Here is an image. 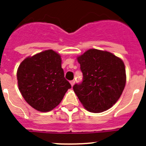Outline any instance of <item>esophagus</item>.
Listing matches in <instances>:
<instances>
[{"label": "esophagus", "instance_id": "1", "mask_svg": "<svg viewBox=\"0 0 146 146\" xmlns=\"http://www.w3.org/2000/svg\"><path fill=\"white\" fill-rule=\"evenodd\" d=\"M70 83H71V85H72V86H73L74 85V83H75V80H73L70 81Z\"/></svg>", "mask_w": 146, "mask_h": 146}]
</instances>
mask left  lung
I'll list each match as a JSON object with an SVG mask.
<instances>
[{
	"instance_id": "8db88e82",
	"label": "left lung",
	"mask_w": 146,
	"mask_h": 146,
	"mask_svg": "<svg viewBox=\"0 0 146 146\" xmlns=\"http://www.w3.org/2000/svg\"><path fill=\"white\" fill-rule=\"evenodd\" d=\"M82 82L73 86L87 110L101 113L115 104L126 85V70L121 58L107 51L91 49L77 58Z\"/></svg>"
}]
</instances>
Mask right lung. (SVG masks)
Returning <instances> with one entry per match:
<instances>
[{"mask_svg":"<svg viewBox=\"0 0 146 146\" xmlns=\"http://www.w3.org/2000/svg\"><path fill=\"white\" fill-rule=\"evenodd\" d=\"M17 76L22 96L40 112L54 109L72 88L64 77L60 55L52 50L25 58L18 68Z\"/></svg>","mask_w":146,"mask_h":146,"instance_id":"1","label":"right lung"}]
</instances>
